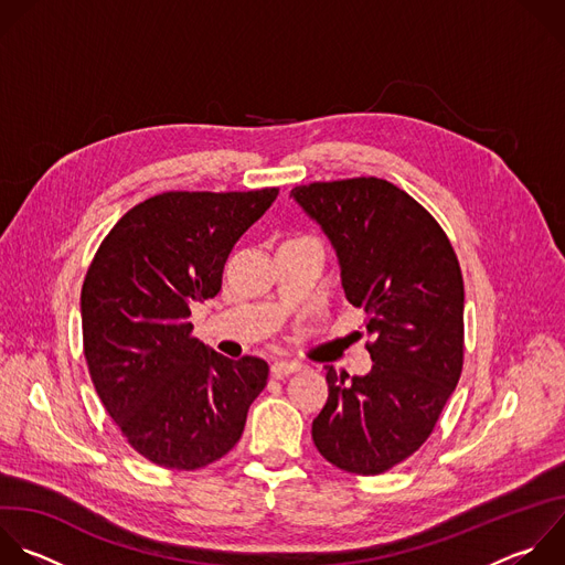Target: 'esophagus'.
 I'll return each instance as SVG.
<instances>
[{"instance_id": "34e87169", "label": "esophagus", "mask_w": 565, "mask_h": 565, "mask_svg": "<svg viewBox=\"0 0 565 565\" xmlns=\"http://www.w3.org/2000/svg\"><path fill=\"white\" fill-rule=\"evenodd\" d=\"M303 365L299 363V361H275L273 363V374L275 377H288V374H292V372H299Z\"/></svg>"}]
</instances>
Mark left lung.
<instances>
[{
  "label": "left lung",
  "instance_id": "left-lung-1",
  "mask_svg": "<svg viewBox=\"0 0 565 565\" xmlns=\"http://www.w3.org/2000/svg\"><path fill=\"white\" fill-rule=\"evenodd\" d=\"M290 198L330 239L374 363L363 377L326 365L312 441L345 472L382 475L424 446L461 377L459 259L437 220L386 179L315 181Z\"/></svg>",
  "mask_w": 565,
  "mask_h": 565
}]
</instances>
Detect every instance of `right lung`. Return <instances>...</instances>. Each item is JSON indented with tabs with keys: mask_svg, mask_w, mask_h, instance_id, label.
<instances>
[{
	"mask_svg": "<svg viewBox=\"0 0 565 565\" xmlns=\"http://www.w3.org/2000/svg\"><path fill=\"white\" fill-rule=\"evenodd\" d=\"M277 195H154L113 226L88 266L82 337L93 386L128 444L161 468L198 470L231 452L266 388L264 359L211 350L188 317L222 290L233 246Z\"/></svg>",
	"mask_w": 565,
	"mask_h": 565,
	"instance_id": "1",
	"label": "right lung"
}]
</instances>
